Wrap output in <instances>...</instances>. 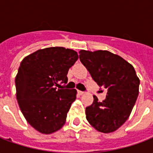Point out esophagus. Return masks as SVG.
<instances>
[{
  "mask_svg": "<svg viewBox=\"0 0 153 153\" xmlns=\"http://www.w3.org/2000/svg\"><path fill=\"white\" fill-rule=\"evenodd\" d=\"M78 93H79V95H83V93H84V92H83V91H79H79H78Z\"/></svg>",
  "mask_w": 153,
  "mask_h": 153,
  "instance_id": "34e87169",
  "label": "esophagus"
}]
</instances>
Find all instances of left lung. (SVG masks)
<instances>
[{
	"mask_svg": "<svg viewBox=\"0 0 153 153\" xmlns=\"http://www.w3.org/2000/svg\"><path fill=\"white\" fill-rule=\"evenodd\" d=\"M79 59L93 80L107 90L106 99L86 107V118L97 131H115L131 113L138 96L140 80L134 68L118 55L108 51L81 50Z\"/></svg>",
	"mask_w": 153,
	"mask_h": 153,
	"instance_id": "1",
	"label": "left lung"
}]
</instances>
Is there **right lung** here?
<instances>
[{
  "label": "right lung",
  "instance_id": "obj_1",
  "mask_svg": "<svg viewBox=\"0 0 153 153\" xmlns=\"http://www.w3.org/2000/svg\"><path fill=\"white\" fill-rule=\"evenodd\" d=\"M79 59L75 51L47 47L22 60L15 77L16 98L23 115L33 128L45 134L59 130L76 99L75 89H64L67 74Z\"/></svg>",
  "mask_w": 153,
  "mask_h": 153
}]
</instances>
